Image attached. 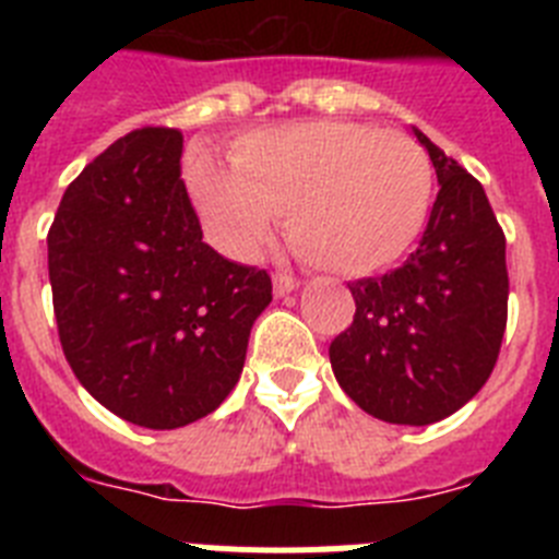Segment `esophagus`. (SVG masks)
<instances>
[{"mask_svg":"<svg viewBox=\"0 0 559 559\" xmlns=\"http://www.w3.org/2000/svg\"><path fill=\"white\" fill-rule=\"evenodd\" d=\"M296 288H299V280H296V276L285 274V271H276L274 274V294L276 296H285Z\"/></svg>","mask_w":559,"mask_h":559,"instance_id":"esophagus-1","label":"esophagus"}]
</instances>
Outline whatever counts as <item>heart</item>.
I'll return each instance as SVG.
<instances>
[{"instance_id":"heart-1","label":"heart","mask_w":559,"mask_h":559,"mask_svg":"<svg viewBox=\"0 0 559 559\" xmlns=\"http://www.w3.org/2000/svg\"><path fill=\"white\" fill-rule=\"evenodd\" d=\"M231 167L190 156L192 195L237 257L265 246L274 218L305 263L364 276L394 265L423 235L433 201L426 147L403 131L341 120L251 131L231 145Z\"/></svg>"}]
</instances>
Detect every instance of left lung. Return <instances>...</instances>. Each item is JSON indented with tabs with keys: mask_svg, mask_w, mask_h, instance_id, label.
<instances>
[{
	"mask_svg": "<svg viewBox=\"0 0 559 559\" xmlns=\"http://www.w3.org/2000/svg\"><path fill=\"white\" fill-rule=\"evenodd\" d=\"M439 179L417 251L349 285L355 316L330 344L338 386L394 426L451 417L487 383L507 330V237L484 187L426 133Z\"/></svg>",
	"mask_w": 559,
	"mask_h": 559,
	"instance_id": "obj_1",
	"label": "left lung"
}]
</instances>
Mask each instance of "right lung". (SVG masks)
I'll return each mask as SVG.
<instances>
[{
  "label": "right lung",
  "mask_w": 559,
  "mask_h": 559,
  "mask_svg": "<svg viewBox=\"0 0 559 559\" xmlns=\"http://www.w3.org/2000/svg\"><path fill=\"white\" fill-rule=\"evenodd\" d=\"M181 147L179 128L120 136L67 187L47 235L69 367L100 406L153 431L229 397L271 302L269 271L204 243Z\"/></svg>",
  "instance_id": "add662e5"
}]
</instances>
